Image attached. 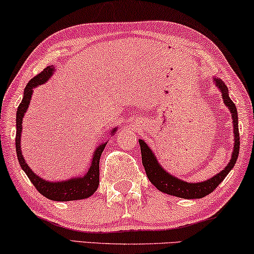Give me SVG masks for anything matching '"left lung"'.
Returning a JSON list of instances; mask_svg holds the SVG:
<instances>
[{"instance_id":"left-lung-1","label":"left lung","mask_w":254,"mask_h":254,"mask_svg":"<svg viewBox=\"0 0 254 254\" xmlns=\"http://www.w3.org/2000/svg\"><path fill=\"white\" fill-rule=\"evenodd\" d=\"M213 81L214 84L216 85V87L220 90L224 105H226V107H228V109L230 110L231 117H233L235 142L230 161L223 170H221L220 173L214 175L213 177L208 178L207 181L198 182V183H189V182L180 180V178H177L176 176H174V175L168 173L161 164H160L151 147H149L142 139H139L142 166L145 168L146 175H147L151 183L154 185L159 191L163 192V193L175 195V197L183 199H200L206 197L207 194H209L210 192L215 190L217 185L227 177V175L230 173V170L233 169L236 164V161H237L239 145H241V142H239L237 109H236V106L233 102V100L230 99L229 94H228L229 91H228L226 84H224L220 78L216 77H213Z\"/></svg>"}]
</instances>
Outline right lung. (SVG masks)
Wrapping results in <instances>:
<instances>
[{
    "label": "right lung",
    "instance_id": "1",
    "mask_svg": "<svg viewBox=\"0 0 254 254\" xmlns=\"http://www.w3.org/2000/svg\"><path fill=\"white\" fill-rule=\"evenodd\" d=\"M54 66L49 65L46 69L37 74L34 78L28 81L24 90V96L21 102L19 103L18 109H17L16 114V152L17 158H18L19 164L21 169L25 171L27 177L30 178L32 184L34 185L35 189L44 195V197L54 200V201H71V200H81L90 198L94 192L98 190L99 188V162L101 154L105 149L107 141H103L99 146H96L94 152H93V156L90 163V167L86 173L83 176L72 177L66 181H47L42 178L34 173L31 169L30 166L25 161L23 153H21V131H23V119L25 113L27 112L28 106H30L32 94H33V90L35 87L40 86V85L47 83L49 78L54 74ZM117 131V127H113L110 130V135H114V133Z\"/></svg>",
    "mask_w": 254,
    "mask_h": 254
}]
</instances>
